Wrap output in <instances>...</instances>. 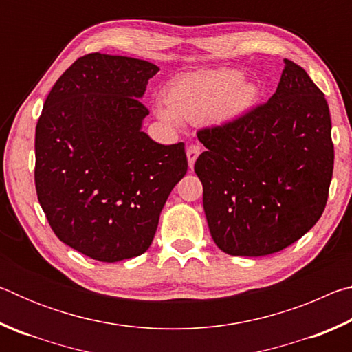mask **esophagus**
<instances>
[{"mask_svg":"<svg viewBox=\"0 0 352 352\" xmlns=\"http://www.w3.org/2000/svg\"><path fill=\"white\" fill-rule=\"evenodd\" d=\"M200 146H197V144H192V146H189L188 147V151H186V155H188V163H189V168L192 169L194 168V163H195V160H197V157L200 155Z\"/></svg>","mask_w":352,"mask_h":352,"instance_id":"obj_1","label":"esophagus"}]
</instances>
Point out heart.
<instances>
[{
	"label": "heart",
	"instance_id": "b5f03b06",
	"mask_svg": "<svg viewBox=\"0 0 352 352\" xmlns=\"http://www.w3.org/2000/svg\"><path fill=\"white\" fill-rule=\"evenodd\" d=\"M258 98L256 83L243 80L239 71H195L169 82L163 93L166 107L158 105L157 115L174 127L180 121L222 126L252 110Z\"/></svg>",
	"mask_w": 352,
	"mask_h": 352
}]
</instances>
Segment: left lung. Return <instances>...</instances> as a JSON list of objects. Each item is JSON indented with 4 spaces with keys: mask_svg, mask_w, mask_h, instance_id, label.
Listing matches in <instances>:
<instances>
[{
    "mask_svg": "<svg viewBox=\"0 0 352 352\" xmlns=\"http://www.w3.org/2000/svg\"><path fill=\"white\" fill-rule=\"evenodd\" d=\"M265 104L233 122L199 130L206 147L194 170L204 184L212 241L231 256L281 252L324 211L333 169L324 94L300 65L284 58Z\"/></svg>",
    "mask_w": 352,
    "mask_h": 352,
    "instance_id": "obj_1",
    "label": "left lung"
}]
</instances>
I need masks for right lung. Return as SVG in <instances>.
<instances>
[{
  "instance_id": "right-lung-1",
  "label": "right lung",
  "mask_w": 352,
  "mask_h": 352,
  "mask_svg": "<svg viewBox=\"0 0 352 352\" xmlns=\"http://www.w3.org/2000/svg\"><path fill=\"white\" fill-rule=\"evenodd\" d=\"M141 58L93 52L58 77L35 127V189L52 231L88 258L118 262L151 247L170 190L188 170L184 144L141 130Z\"/></svg>"
}]
</instances>
